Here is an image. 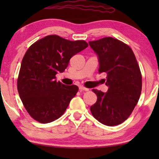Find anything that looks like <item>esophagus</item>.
I'll return each mask as SVG.
<instances>
[{
  "mask_svg": "<svg viewBox=\"0 0 159 159\" xmlns=\"http://www.w3.org/2000/svg\"><path fill=\"white\" fill-rule=\"evenodd\" d=\"M80 90L81 91H88L89 89L85 88V87L83 86V85H80Z\"/></svg>",
  "mask_w": 159,
  "mask_h": 159,
  "instance_id": "obj_1",
  "label": "esophagus"
}]
</instances>
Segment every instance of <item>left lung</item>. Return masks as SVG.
<instances>
[{
    "mask_svg": "<svg viewBox=\"0 0 159 159\" xmlns=\"http://www.w3.org/2000/svg\"><path fill=\"white\" fill-rule=\"evenodd\" d=\"M98 54L99 73L106 76L104 93L93 89L97 101L90 106L93 116L108 126L120 125L132 114L142 90V75L131 48L117 39L106 37L90 41Z\"/></svg>",
    "mask_w": 159,
    "mask_h": 159,
    "instance_id": "8db88e82",
    "label": "left lung"
}]
</instances>
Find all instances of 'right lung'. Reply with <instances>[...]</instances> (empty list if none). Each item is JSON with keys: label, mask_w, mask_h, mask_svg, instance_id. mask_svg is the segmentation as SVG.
Segmentation results:
<instances>
[{"label": "right lung", "mask_w": 159, "mask_h": 159, "mask_svg": "<svg viewBox=\"0 0 159 159\" xmlns=\"http://www.w3.org/2000/svg\"><path fill=\"white\" fill-rule=\"evenodd\" d=\"M88 46L84 40L71 41L51 34L27 49L21 61L17 89L25 109L34 120L50 123L64 114L79 88L57 82L56 75L64 72L70 58Z\"/></svg>", "instance_id": "right-lung-1"}]
</instances>
